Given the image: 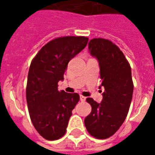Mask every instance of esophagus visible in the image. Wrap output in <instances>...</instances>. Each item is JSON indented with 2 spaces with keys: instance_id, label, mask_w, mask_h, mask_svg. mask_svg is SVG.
Masks as SVG:
<instances>
[{
  "instance_id": "34e87169",
  "label": "esophagus",
  "mask_w": 155,
  "mask_h": 155,
  "mask_svg": "<svg viewBox=\"0 0 155 155\" xmlns=\"http://www.w3.org/2000/svg\"><path fill=\"white\" fill-rule=\"evenodd\" d=\"M80 101H85V100H86V97H84V96H82V95H80Z\"/></svg>"
}]
</instances>
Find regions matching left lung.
Wrapping results in <instances>:
<instances>
[{
    "mask_svg": "<svg viewBox=\"0 0 155 155\" xmlns=\"http://www.w3.org/2000/svg\"><path fill=\"white\" fill-rule=\"evenodd\" d=\"M88 48L99 62L104 92L101 103L86 99L92 112L84 119V125L92 137L105 139L119 130L130 109L134 92L131 68L123 52L110 40L93 38Z\"/></svg>",
    "mask_w": 155,
    "mask_h": 155,
    "instance_id": "left-lung-1",
    "label": "left lung"
}]
</instances>
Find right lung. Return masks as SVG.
Here are the masks:
<instances>
[{"label": "right lung", "instance_id": "right-lung-1", "mask_svg": "<svg viewBox=\"0 0 155 155\" xmlns=\"http://www.w3.org/2000/svg\"><path fill=\"white\" fill-rule=\"evenodd\" d=\"M88 42L84 36L56 38L41 48L33 58L25 89L30 119L45 139H59L66 134L71 112L80 100L78 93L58 91L69 61Z\"/></svg>", "mask_w": 155, "mask_h": 155}]
</instances>
